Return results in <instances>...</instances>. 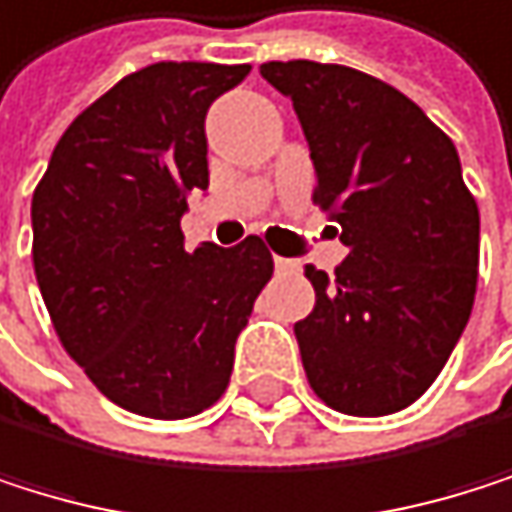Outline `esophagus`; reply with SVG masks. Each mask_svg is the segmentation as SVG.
Segmentation results:
<instances>
[{"label": "esophagus", "mask_w": 512, "mask_h": 512, "mask_svg": "<svg viewBox=\"0 0 512 512\" xmlns=\"http://www.w3.org/2000/svg\"><path fill=\"white\" fill-rule=\"evenodd\" d=\"M273 264H276V270H279V273H297V270H300V267H297V261H291V258H276Z\"/></svg>", "instance_id": "obj_1"}]
</instances>
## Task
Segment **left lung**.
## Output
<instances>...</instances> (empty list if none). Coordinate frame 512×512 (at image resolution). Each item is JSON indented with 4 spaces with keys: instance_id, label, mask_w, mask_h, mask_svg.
<instances>
[{
    "instance_id": "obj_1",
    "label": "left lung",
    "mask_w": 512,
    "mask_h": 512,
    "mask_svg": "<svg viewBox=\"0 0 512 512\" xmlns=\"http://www.w3.org/2000/svg\"><path fill=\"white\" fill-rule=\"evenodd\" d=\"M261 75L294 102L312 200L349 248L334 276L306 267L315 306L294 324L306 379L337 413H397L440 376L477 294L480 209L458 151L367 72L288 60Z\"/></svg>"
}]
</instances>
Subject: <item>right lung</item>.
Masks as SVG:
<instances>
[{"label": "right lung", "mask_w": 512, "mask_h": 512, "mask_svg": "<svg viewBox=\"0 0 512 512\" xmlns=\"http://www.w3.org/2000/svg\"><path fill=\"white\" fill-rule=\"evenodd\" d=\"M251 72L154 63L60 136L32 194V264L69 358L112 404L188 419L224 394L273 254L261 236L185 248L188 197L209 188V105Z\"/></svg>", "instance_id": "add662e5"}]
</instances>
